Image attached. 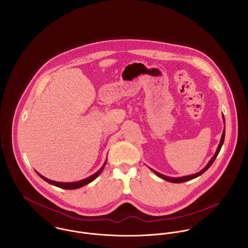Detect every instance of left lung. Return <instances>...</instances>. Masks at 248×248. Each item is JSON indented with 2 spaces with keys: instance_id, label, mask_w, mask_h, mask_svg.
<instances>
[{
  "instance_id": "1",
  "label": "left lung",
  "mask_w": 248,
  "mask_h": 248,
  "mask_svg": "<svg viewBox=\"0 0 248 248\" xmlns=\"http://www.w3.org/2000/svg\"><path fill=\"white\" fill-rule=\"evenodd\" d=\"M222 118H223V123H224V125H225V121H224V116H223V114H222ZM224 137H225V127H224V129H223V132H222V135H221V139H220L219 144H218V146H217V151H216L215 155H213L212 158L209 160V162L207 163V165H206L202 170H201L200 172H198V173H196V174H194V175H189V176H184V177H168V176H164V175H162V174H160V173H158V172L153 170L152 168H150V169H151L157 177H160V178H162V179H164V180H167V181H169V182H173V183H181V182H185V181L191 180V179H193V178L200 177L201 175H202V174L212 165L213 162L215 161L216 157L217 156V155H218V153H219V151H220V149H221V146H222V144H223V141H224Z\"/></svg>"
}]
</instances>
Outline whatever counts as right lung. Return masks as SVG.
<instances>
[{"label": "right lung", "instance_id": "obj_1", "mask_svg": "<svg viewBox=\"0 0 248 248\" xmlns=\"http://www.w3.org/2000/svg\"><path fill=\"white\" fill-rule=\"evenodd\" d=\"M107 160L104 162L103 166H102L96 173H94L93 175H92V176H90V177H88L87 178H85V179H82V180H79V181H75V182H59V181H54V180H51V179H48V178H46V177H43V176L40 175L39 173H37V174L40 176V177H42L44 180H46V182H48L49 184H52V185H54V186H56V187H60V188L67 189V190H73V189H78V188H80V187H83V186L89 184L90 182L93 181L96 177H98V176L101 174V172L103 171V169H104Z\"/></svg>", "mask_w": 248, "mask_h": 248}]
</instances>
